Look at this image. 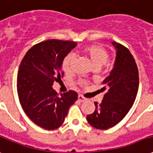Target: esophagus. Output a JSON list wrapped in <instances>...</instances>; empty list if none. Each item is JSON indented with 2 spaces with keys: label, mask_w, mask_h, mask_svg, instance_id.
<instances>
[{
  "label": "esophagus",
  "mask_w": 153,
  "mask_h": 153,
  "mask_svg": "<svg viewBox=\"0 0 153 153\" xmlns=\"http://www.w3.org/2000/svg\"><path fill=\"white\" fill-rule=\"evenodd\" d=\"M78 100H79V101H80V102H84L87 99L82 97V95H79L78 96Z\"/></svg>",
  "instance_id": "34e87169"
}]
</instances>
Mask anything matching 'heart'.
Wrapping results in <instances>:
<instances>
[{"label": "heart", "instance_id": "b5f03b06", "mask_svg": "<svg viewBox=\"0 0 153 153\" xmlns=\"http://www.w3.org/2000/svg\"><path fill=\"white\" fill-rule=\"evenodd\" d=\"M82 53L85 54L94 68L100 69L108 61V52L100 45H88L82 49ZM74 62V56L73 54H68L65 56L62 62V68L65 73H70L72 71Z\"/></svg>", "mask_w": 153, "mask_h": 153}]
</instances>
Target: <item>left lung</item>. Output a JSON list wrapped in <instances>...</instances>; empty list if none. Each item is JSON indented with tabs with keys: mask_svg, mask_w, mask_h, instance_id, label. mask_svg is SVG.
Listing matches in <instances>:
<instances>
[{
	"mask_svg": "<svg viewBox=\"0 0 153 153\" xmlns=\"http://www.w3.org/2000/svg\"><path fill=\"white\" fill-rule=\"evenodd\" d=\"M113 70L106 77L100 90L105 91L101 102H95L93 114L87 116L88 123L100 130L113 127L124 118L136 98L139 88V71L131 52L117 42Z\"/></svg>",
	"mask_w": 153,
	"mask_h": 153,
	"instance_id": "8db88e82",
	"label": "left lung"
}]
</instances>
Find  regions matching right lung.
<instances>
[{"label": "right lung", "instance_id": "right-lung-1", "mask_svg": "<svg viewBox=\"0 0 153 153\" xmlns=\"http://www.w3.org/2000/svg\"><path fill=\"white\" fill-rule=\"evenodd\" d=\"M76 45L73 41H43L27 52L19 65L17 90L20 104L28 117L45 130L60 127L78 100L75 91L58 97L53 88V82L64 75L63 59Z\"/></svg>", "mask_w": 153, "mask_h": 153}]
</instances>
